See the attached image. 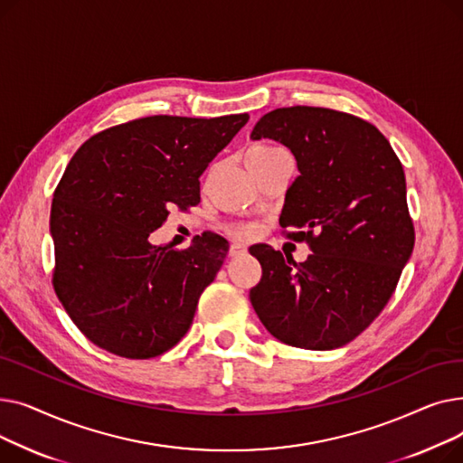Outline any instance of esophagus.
Segmentation results:
<instances>
[{"mask_svg": "<svg viewBox=\"0 0 463 463\" xmlns=\"http://www.w3.org/2000/svg\"><path fill=\"white\" fill-rule=\"evenodd\" d=\"M246 251H248V246H244V244H240V241H232V244H231V250H229L231 257H238V255H244Z\"/></svg>", "mask_w": 463, "mask_h": 463, "instance_id": "esophagus-1", "label": "esophagus"}]
</instances>
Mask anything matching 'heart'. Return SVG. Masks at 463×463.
Returning <instances> with one entry per match:
<instances>
[{
  "instance_id": "obj_1",
  "label": "heart",
  "mask_w": 463,
  "mask_h": 463,
  "mask_svg": "<svg viewBox=\"0 0 463 463\" xmlns=\"http://www.w3.org/2000/svg\"><path fill=\"white\" fill-rule=\"evenodd\" d=\"M279 152H283L281 148H276V146H266V144H260V146H253V148L248 152V156H246V161H248V165H251V163H257V161H262V159H266V157H272V156H276V154H279ZM240 236H250L251 234V229H248V227H244V229H238L236 231Z\"/></svg>"
}]
</instances>
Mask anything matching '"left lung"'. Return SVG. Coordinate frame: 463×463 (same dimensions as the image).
Wrapping results in <instances>:
<instances>
[{
    "mask_svg": "<svg viewBox=\"0 0 463 463\" xmlns=\"http://www.w3.org/2000/svg\"><path fill=\"white\" fill-rule=\"evenodd\" d=\"M251 138L293 152L300 175L287 189L279 225L311 248L297 264L270 246H251L262 269L251 306L287 345L342 347L391 300L415 246L403 166L377 128L321 107L276 109Z\"/></svg>",
    "mask_w": 463,
    "mask_h": 463,
    "instance_id": "1",
    "label": "left lung"
}]
</instances>
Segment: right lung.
<instances>
[{
    "instance_id": "add662e5",
    "label": "right lung",
    "mask_w": 463,
    "mask_h": 463,
    "mask_svg": "<svg viewBox=\"0 0 463 463\" xmlns=\"http://www.w3.org/2000/svg\"><path fill=\"white\" fill-rule=\"evenodd\" d=\"M219 118L148 116L86 140L54 191V288L91 344L152 358L189 330L229 241L213 232L185 250L154 246L168 208L201 203L199 178L248 124Z\"/></svg>"
}]
</instances>
